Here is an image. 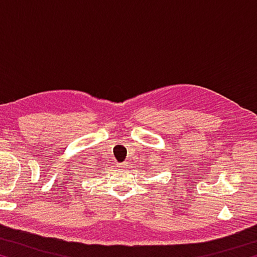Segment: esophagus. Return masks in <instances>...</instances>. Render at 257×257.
Wrapping results in <instances>:
<instances>
[{
	"label": "esophagus",
	"mask_w": 257,
	"mask_h": 257,
	"mask_svg": "<svg viewBox=\"0 0 257 257\" xmlns=\"http://www.w3.org/2000/svg\"><path fill=\"white\" fill-rule=\"evenodd\" d=\"M125 165H127V163H121L120 167H121V168H125Z\"/></svg>",
	"instance_id": "34e87169"
}]
</instances>
